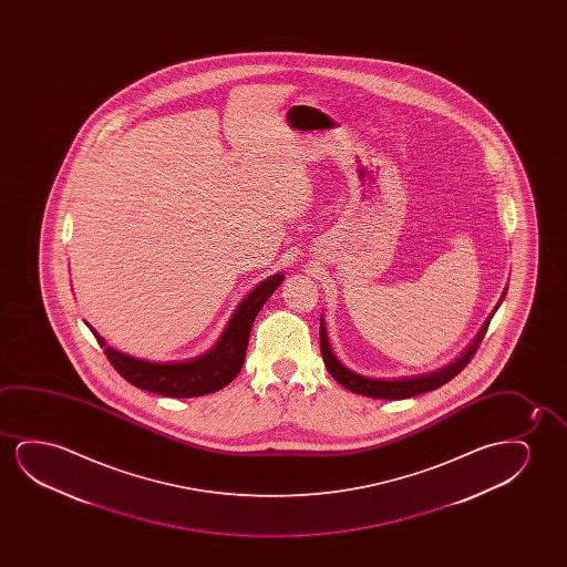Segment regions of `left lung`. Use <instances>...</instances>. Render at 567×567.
<instances>
[{
  "instance_id": "obj_1",
  "label": "left lung",
  "mask_w": 567,
  "mask_h": 567,
  "mask_svg": "<svg viewBox=\"0 0 567 567\" xmlns=\"http://www.w3.org/2000/svg\"><path fill=\"white\" fill-rule=\"evenodd\" d=\"M505 295H507V288H505L502 300H504ZM502 300L497 302V306L502 303ZM492 316H494V313H492ZM492 316H489L488 321L482 327L481 333L476 334L473 344H471L455 362H451L450 365H445V368L437 370V372L424 373V375H411V378H399V380H375V378H365V375L352 372V370H349L347 365H342L341 362L337 360V357H334L331 344H329V339H327L323 318L319 321L321 357H323L326 368L329 370V373L333 375L334 380L339 381L342 388L349 389L352 393L372 396V399H388V401L409 399V396L420 395V393H426V391H434V389L442 388L447 381L453 380V378L471 362L474 352L481 347L482 339H484V334H486V329H488Z\"/></svg>"
}]
</instances>
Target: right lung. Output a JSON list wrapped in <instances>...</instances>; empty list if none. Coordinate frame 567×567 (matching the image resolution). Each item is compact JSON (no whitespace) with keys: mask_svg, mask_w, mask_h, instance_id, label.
Instances as JSON below:
<instances>
[{"mask_svg":"<svg viewBox=\"0 0 567 567\" xmlns=\"http://www.w3.org/2000/svg\"><path fill=\"white\" fill-rule=\"evenodd\" d=\"M282 280L285 275L277 272L264 282H259L236 308L217 344L202 357L184 360V362H148V360L130 357L120 350L106 347V341L96 333V329L89 326L86 321L85 323L93 331L94 339L104 349L110 364L114 365L116 372L135 388L145 389L156 395L176 396V399L209 395L218 389L226 388L240 373L246 350H248L251 326L259 310L264 308V303L271 298Z\"/></svg>","mask_w":567,"mask_h":567,"instance_id":"add662e5","label":"right lung"}]
</instances>
